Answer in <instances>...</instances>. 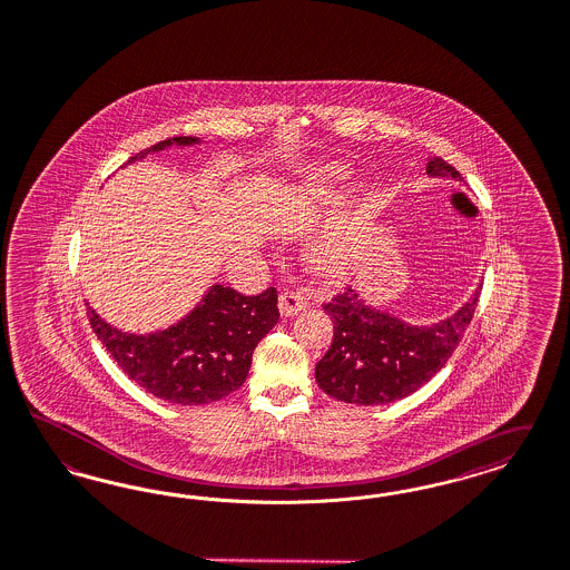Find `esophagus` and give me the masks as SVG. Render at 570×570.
<instances>
[{
    "label": "esophagus",
    "instance_id": "1",
    "mask_svg": "<svg viewBox=\"0 0 570 570\" xmlns=\"http://www.w3.org/2000/svg\"><path fill=\"white\" fill-rule=\"evenodd\" d=\"M277 307H279V314L284 315V317H291V315H296L298 312H303V309L307 307V301L303 298L301 293H295V291H284V293H279Z\"/></svg>",
    "mask_w": 570,
    "mask_h": 570
}]
</instances>
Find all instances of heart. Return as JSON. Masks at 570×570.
<instances>
[{"label": "heart", "instance_id": "obj_1", "mask_svg": "<svg viewBox=\"0 0 570 570\" xmlns=\"http://www.w3.org/2000/svg\"><path fill=\"white\" fill-rule=\"evenodd\" d=\"M317 183H336V180H345L347 178V173H343V168H326V170H322L317 177H314ZM326 265H336V263H341V256L333 255V253H326L324 258H322Z\"/></svg>", "mask_w": 570, "mask_h": 570}]
</instances>
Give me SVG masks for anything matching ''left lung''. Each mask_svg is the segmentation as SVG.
Wrapping results in <instances>:
<instances>
[{
  "label": "left lung",
  "mask_w": 570,
  "mask_h": 570,
  "mask_svg": "<svg viewBox=\"0 0 570 570\" xmlns=\"http://www.w3.org/2000/svg\"><path fill=\"white\" fill-rule=\"evenodd\" d=\"M432 177L461 178L449 161L432 157ZM478 288L456 314L432 324L411 326L387 312L374 309L354 288L324 303L334 324L333 343L315 364L322 392L347 404H392L423 387L456 350L478 305Z\"/></svg>",
  "instance_id": "1"
}]
</instances>
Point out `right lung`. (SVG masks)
I'll return each instance as SVG.
<instances>
[{"label": "right lung", "mask_w": 570, "mask_h": 570, "mask_svg": "<svg viewBox=\"0 0 570 570\" xmlns=\"http://www.w3.org/2000/svg\"><path fill=\"white\" fill-rule=\"evenodd\" d=\"M197 138H166L130 157L126 164ZM88 320L100 343L145 392L180 406H202L236 392L246 381L258 341L279 320L277 291L244 296L215 284L180 322L154 334H128L109 326L88 307Z\"/></svg>", "instance_id": "obj_1"}]
</instances>
